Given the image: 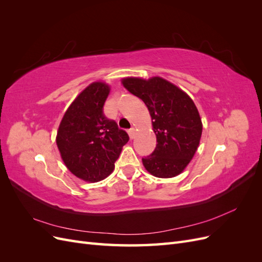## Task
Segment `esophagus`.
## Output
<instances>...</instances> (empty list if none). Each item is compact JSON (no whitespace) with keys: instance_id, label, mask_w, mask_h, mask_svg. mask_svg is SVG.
Here are the masks:
<instances>
[{"instance_id":"1","label":"esophagus","mask_w":262,"mask_h":262,"mask_svg":"<svg viewBox=\"0 0 262 262\" xmlns=\"http://www.w3.org/2000/svg\"><path fill=\"white\" fill-rule=\"evenodd\" d=\"M128 133H129V137H130L131 140L134 139V137H136V129H134V128H130V129L128 130Z\"/></svg>"}]
</instances>
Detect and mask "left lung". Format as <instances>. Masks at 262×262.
Masks as SVG:
<instances>
[{
    "label": "left lung",
    "instance_id": "1",
    "mask_svg": "<svg viewBox=\"0 0 262 262\" xmlns=\"http://www.w3.org/2000/svg\"><path fill=\"white\" fill-rule=\"evenodd\" d=\"M123 86L141 98L152 117L156 147L142 158L146 170L158 178L175 177L186 168L199 146L202 122L192 99L162 77H128Z\"/></svg>",
    "mask_w": 262,
    "mask_h": 262
}]
</instances>
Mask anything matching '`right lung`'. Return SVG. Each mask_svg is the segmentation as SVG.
I'll return each mask as SVG.
<instances>
[{"mask_svg":"<svg viewBox=\"0 0 262 262\" xmlns=\"http://www.w3.org/2000/svg\"><path fill=\"white\" fill-rule=\"evenodd\" d=\"M109 91L101 82L87 86L67 110L58 130L57 145L63 162L85 181L96 182L110 175L129 141L128 133L104 114Z\"/></svg>","mask_w":262,"mask_h":262,"instance_id":"add662e5","label":"right lung"}]
</instances>
